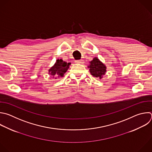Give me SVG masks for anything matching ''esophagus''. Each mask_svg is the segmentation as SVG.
Masks as SVG:
<instances>
[{
    "mask_svg": "<svg viewBox=\"0 0 152 152\" xmlns=\"http://www.w3.org/2000/svg\"><path fill=\"white\" fill-rule=\"evenodd\" d=\"M76 62V63H79V64H80V63H83V60H77Z\"/></svg>",
    "mask_w": 152,
    "mask_h": 152,
    "instance_id": "esophagus-1",
    "label": "esophagus"
}]
</instances>
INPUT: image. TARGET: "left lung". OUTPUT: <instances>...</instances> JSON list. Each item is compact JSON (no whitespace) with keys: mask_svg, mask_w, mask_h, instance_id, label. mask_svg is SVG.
Masks as SVG:
<instances>
[{"mask_svg":"<svg viewBox=\"0 0 152 152\" xmlns=\"http://www.w3.org/2000/svg\"><path fill=\"white\" fill-rule=\"evenodd\" d=\"M88 67L89 69V72L93 76L100 79H102L106 72V66L96 57L94 58L90 61Z\"/></svg>","mask_w":152,"mask_h":152,"instance_id":"1","label":"left lung"}]
</instances>
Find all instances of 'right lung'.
Masks as SVG:
<instances>
[{"label":"right lung","instance_id":"right-lung-1","mask_svg":"<svg viewBox=\"0 0 152 152\" xmlns=\"http://www.w3.org/2000/svg\"><path fill=\"white\" fill-rule=\"evenodd\" d=\"M70 64V63H67L63 61L61 59L57 60L55 64L49 70V74L54 76L53 77H54V76H58V77H63L64 73L67 71ZM56 79H57V77H56Z\"/></svg>","mask_w":152,"mask_h":152}]
</instances>
